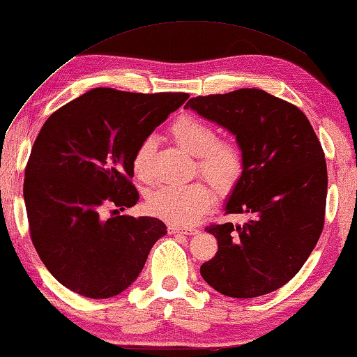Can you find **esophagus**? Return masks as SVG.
I'll list each match as a JSON object with an SVG mask.
<instances>
[{
    "mask_svg": "<svg viewBox=\"0 0 357 357\" xmlns=\"http://www.w3.org/2000/svg\"><path fill=\"white\" fill-rule=\"evenodd\" d=\"M197 229L194 227H178V225H168V234H179V235H195Z\"/></svg>",
    "mask_w": 357,
    "mask_h": 357,
    "instance_id": "obj_1",
    "label": "esophagus"
}]
</instances>
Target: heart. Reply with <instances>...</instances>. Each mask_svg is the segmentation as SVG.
<instances>
[{"mask_svg": "<svg viewBox=\"0 0 357 357\" xmlns=\"http://www.w3.org/2000/svg\"><path fill=\"white\" fill-rule=\"evenodd\" d=\"M172 137L181 149L197 157V168L219 194L229 192L238 184L243 174V154L229 141H218L216 130L194 116H184L173 123ZM154 141L146 139L133 155V172L143 183L152 179L151 157ZM213 202V190L203 181L184 185H162L149 194L146 206L154 216L173 224H190Z\"/></svg>", "mask_w": 357, "mask_h": 357, "instance_id": "1", "label": "heart"}]
</instances>
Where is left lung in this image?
I'll list each match as a JSON object with an SVG mask.
<instances>
[{"label":"left lung","instance_id":"obj_1","mask_svg":"<svg viewBox=\"0 0 357 357\" xmlns=\"http://www.w3.org/2000/svg\"><path fill=\"white\" fill-rule=\"evenodd\" d=\"M185 109L234 135L243 174L225 213L245 224H213L218 252L200 267L209 286L227 297L252 298L284 286L303 267L324 225L327 167L307 116L259 89L195 97Z\"/></svg>","mask_w":357,"mask_h":357}]
</instances>
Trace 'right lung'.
I'll return each mask as SVG.
<instances>
[{
  "mask_svg": "<svg viewBox=\"0 0 357 357\" xmlns=\"http://www.w3.org/2000/svg\"><path fill=\"white\" fill-rule=\"evenodd\" d=\"M188 98L100 87L44 123L25 169L24 199L33 245L60 284L107 298L138 278L167 225L157 218L119 216L139 200L130 181L133 155ZM111 206L118 216L105 218Z\"/></svg>",
  "mask_w": 357,
  "mask_h": 357,
  "instance_id": "add662e5",
  "label": "right lung"
}]
</instances>
